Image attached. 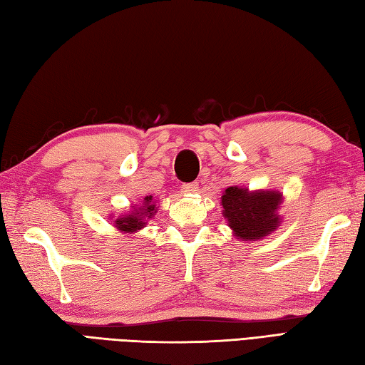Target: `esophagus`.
<instances>
[{"label":"esophagus","instance_id":"1","mask_svg":"<svg viewBox=\"0 0 365 365\" xmlns=\"http://www.w3.org/2000/svg\"><path fill=\"white\" fill-rule=\"evenodd\" d=\"M182 192H187V195H192L199 190V183L197 182H191V183H183L182 185Z\"/></svg>","mask_w":365,"mask_h":365}]
</instances>
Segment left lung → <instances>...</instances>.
<instances>
[{
  "mask_svg": "<svg viewBox=\"0 0 365 365\" xmlns=\"http://www.w3.org/2000/svg\"><path fill=\"white\" fill-rule=\"evenodd\" d=\"M284 196L277 190H254L229 187L221 196L222 216L232 235L242 242H257L281 226L279 208Z\"/></svg>",
  "mask_w": 365,
  "mask_h": 365,
  "instance_id": "1",
  "label": "left lung"
}]
</instances>
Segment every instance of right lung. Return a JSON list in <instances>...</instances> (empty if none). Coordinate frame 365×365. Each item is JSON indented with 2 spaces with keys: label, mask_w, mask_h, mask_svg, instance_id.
Wrapping results in <instances>:
<instances>
[{
  "label": "right lung",
  "mask_w": 365,
  "mask_h": 365,
  "mask_svg": "<svg viewBox=\"0 0 365 365\" xmlns=\"http://www.w3.org/2000/svg\"><path fill=\"white\" fill-rule=\"evenodd\" d=\"M157 200L153 199V196H145L139 204L131 205V210L128 213H123L114 220H112L114 216H111V221L113 226L118 229L120 234L133 235L136 232L144 229L147 226V222L157 215Z\"/></svg>",
  "instance_id": "right-lung-1"
}]
</instances>
